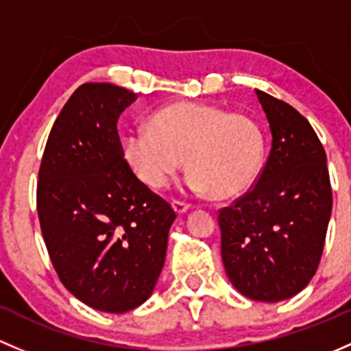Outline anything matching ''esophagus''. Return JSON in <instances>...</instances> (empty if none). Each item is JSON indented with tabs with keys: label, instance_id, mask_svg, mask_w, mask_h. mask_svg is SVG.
I'll use <instances>...</instances> for the list:
<instances>
[{
	"label": "esophagus",
	"instance_id": "1",
	"mask_svg": "<svg viewBox=\"0 0 351 351\" xmlns=\"http://www.w3.org/2000/svg\"><path fill=\"white\" fill-rule=\"evenodd\" d=\"M172 208H174V211L177 213V215H184V213L191 208V204H187V202H184V201L174 199L172 201Z\"/></svg>",
	"mask_w": 351,
	"mask_h": 351
}]
</instances>
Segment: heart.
<instances>
[{"instance_id":"1","label":"heart","mask_w":351,"mask_h":351,"mask_svg":"<svg viewBox=\"0 0 351 351\" xmlns=\"http://www.w3.org/2000/svg\"><path fill=\"white\" fill-rule=\"evenodd\" d=\"M123 154L152 189L167 187L186 158L191 189L230 197L256 179L265 138L248 114L184 101L155 111L149 126H133L123 138Z\"/></svg>"}]
</instances>
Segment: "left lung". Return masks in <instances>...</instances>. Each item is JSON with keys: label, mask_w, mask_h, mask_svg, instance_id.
Instances as JSON below:
<instances>
[{"label": "left lung", "mask_w": 351, "mask_h": 351, "mask_svg": "<svg viewBox=\"0 0 351 351\" xmlns=\"http://www.w3.org/2000/svg\"><path fill=\"white\" fill-rule=\"evenodd\" d=\"M272 149L250 191L219 209L223 265L247 298L279 302L301 292L319 265L333 206L326 152L285 101L256 89Z\"/></svg>", "instance_id": "8db88e82"}]
</instances>
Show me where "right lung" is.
<instances>
[{"instance_id": "1", "label": "right lung", "mask_w": 351, "mask_h": 351, "mask_svg": "<svg viewBox=\"0 0 351 351\" xmlns=\"http://www.w3.org/2000/svg\"><path fill=\"white\" fill-rule=\"evenodd\" d=\"M135 93L86 82L50 130L37 182L43 241L60 282L104 313L150 298L162 272L176 211L126 162L120 114Z\"/></svg>"}]
</instances>
